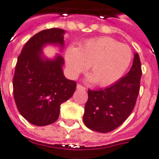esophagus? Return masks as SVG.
I'll return each mask as SVG.
<instances>
[{"label":"esophagus","mask_w":159,"mask_h":159,"mask_svg":"<svg viewBox=\"0 0 159 159\" xmlns=\"http://www.w3.org/2000/svg\"><path fill=\"white\" fill-rule=\"evenodd\" d=\"M77 89H82V90H85V88L84 86H82V85H81L80 84H78L77 85Z\"/></svg>","instance_id":"34e87169"}]
</instances>
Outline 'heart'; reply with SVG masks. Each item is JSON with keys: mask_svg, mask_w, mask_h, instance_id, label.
<instances>
[{"mask_svg": "<svg viewBox=\"0 0 159 159\" xmlns=\"http://www.w3.org/2000/svg\"><path fill=\"white\" fill-rule=\"evenodd\" d=\"M131 58L132 52L128 45L110 37L90 39L78 48L70 46L66 51L70 76L77 78L90 65L92 74L87 77V81H97L101 86H108L118 81L129 67Z\"/></svg>", "mask_w": 159, "mask_h": 159, "instance_id": "1", "label": "heart"}]
</instances>
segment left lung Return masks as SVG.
Instances as JSON below:
<instances>
[{
	"instance_id": "8db88e82",
	"label": "left lung",
	"mask_w": 159,
	"mask_h": 159,
	"mask_svg": "<svg viewBox=\"0 0 159 159\" xmlns=\"http://www.w3.org/2000/svg\"><path fill=\"white\" fill-rule=\"evenodd\" d=\"M142 76L138 53L134 54L132 66L125 76L102 89L88 91L83 122L92 131H113L128 119L135 107Z\"/></svg>"
}]
</instances>
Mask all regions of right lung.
I'll return each mask as SVG.
<instances>
[{
    "mask_svg": "<svg viewBox=\"0 0 159 159\" xmlns=\"http://www.w3.org/2000/svg\"><path fill=\"white\" fill-rule=\"evenodd\" d=\"M60 28L39 31L26 43L17 58L13 77V96L20 113L36 126L55 123L60 106L75 92L77 84L65 78L64 59L60 55L54 58L44 56L47 45L64 47V34Z\"/></svg>",
    "mask_w": 159,
    "mask_h": 159,
    "instance_id": "add662e5",
    "label": "right lung"
}]
</instances>
